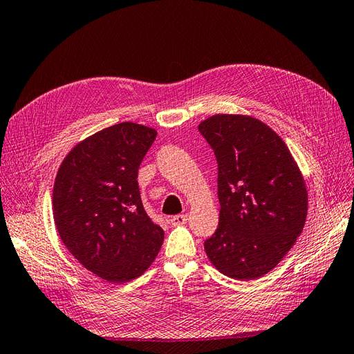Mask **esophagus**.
<instances>
[{"label":"esophagus","instance_id":"34e87169","mask_svg":"<svg viewBox=\"0 0 354 354\" xmlns=\"http://www.w3.org/2000/svg\"><path fill=\"white\" fill-rule=\"evenodd\" d=\"M169 221H171V224H173V226H180V224L187 223V216H186V214H177V216L171 217Z\"/></svg>","mask_w":354,"mask_h":354}]
</instances>
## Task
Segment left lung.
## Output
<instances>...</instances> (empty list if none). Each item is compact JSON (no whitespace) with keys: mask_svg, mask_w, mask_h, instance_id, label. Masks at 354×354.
<instances>
[{"mask_svg":"<svg viewBox=\"0 0 354 354\" xmlns=\"http://www.w3.org/2000/svg\"><path fill=\"white\" fill-rule=\"evenodd\" d=\"M199 133L218 164V227L203 243L233 279L269 273L292 248L307 217L304 178L270 127L251 116L214 115Z\"/></svg>","mask_w":354,"mask_h":354,"instance_id":"8db88e82","label":"left lung"}]
</instances>
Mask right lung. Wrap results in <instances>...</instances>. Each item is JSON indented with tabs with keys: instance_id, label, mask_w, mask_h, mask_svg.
<instances>
[{
	"instance_id": "1",
	"label": "right lung",
	"mask_w": 354,
	"mask_h": 354,
	"mask_svg": "<svg viewBox=\"0 0 354 354\" xmlns=\"http://www.w3.org/2000/svg\"><path fill=\"white\" fill-rule=\"evenodd\" d=\"M155 138L153 128L115 124L78 143L59 168L53 214L60 239L85 269L108 282L145 273L164 241L137 183Z\"/></svg>"
}]
</instances>
